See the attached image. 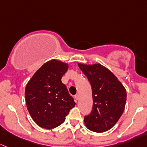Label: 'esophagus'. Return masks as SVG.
<instances>
[{
  "mask_svg": "<svg viewBox=\"0 0 147 147\" xmlns=\"http://www.w3.org/2000/svg\"><path fill=\"white\" fill-rule=\"evenodd\" d=\"M74 98H75V100L76 102V101L78 100V98H79V96H78V94H76L75 96H74Z\"/></svg>",
  "mask_w": 147,
  "mask_h": 147,
  "instance_id": "34e87169",
  "label": "esophagus"
}]
</instances>
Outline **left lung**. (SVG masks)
Returning <instances> with one entry per match:
<instances>
[{
  "label": "left lung",
  "instance_id": "obj_1",
  "mask_svg": "<svg viewBox=\"0 0 147 147\" xmlns=\"http://www.w3.org/2000/svg\"><path fill=\"white\" fill-rule=\"evenodd\" d=\"M78 65L92 88L93 108L90 115L84 117L85 125L95 132L106 131L117 123L123 113L126 90L117 77L100 63Z\"/></svg>",
  "mask_w": 147,
  "mask_h": 147
}]
</instances>
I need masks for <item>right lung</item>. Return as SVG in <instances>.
Wrapping results in <instances>:
<instances>
[{
  "mask_svg": "<svg viewBox=\"0 0 147 147\" xmlns=\"http://www.w3.org/2000/svg\"><path fill=\"white\" fill-rule=\"evenodd\" d=\"M67 63L51 59L42 66L25 88V101L29 113L37 125L45 129L59 126L71 109L74 98L61 82Z\"/></svg>",
  "mask_w": 147,
  "mask_h": 147,
  "instance_id": "add662e5",
  "label": "right lung"
}]
</instances>
